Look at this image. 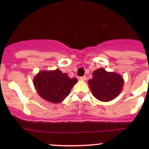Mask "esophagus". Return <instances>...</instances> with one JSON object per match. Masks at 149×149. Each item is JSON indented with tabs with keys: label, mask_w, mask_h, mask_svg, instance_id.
Here are the masks:
<instances>
[{
	"label": "esophagus",
	"mask_w": 149,
	"mask_h": 149,
	"mask_svg": "<svg viewBox=\"0 0 149 149\" xmlns=\"http://www.w3.org/2000/svg\"><path fill=\"white\" fill-rule=\"evenodd\" d=\"M79 79L81 81H86V76H81L80 78H79Z\"/></svg>",
	"instance_id": "1"
}]
</instances>
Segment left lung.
Segmentation results:
<instances>
[{
  "instance_id": "1",
  "label": "left lung",
  "mask_w": 149,
  "mask_h": 149,
  "mask_svg": "<svg viewBox=\"0 0 149 149\" xmlns=\"http://www.w3.org/2000/svg\"><path fill=\"white\" fill-rule=\"evenodd\" d=\"M123 81L120 75L107 72L99 68L93 72V78L88 80L92 94L102 102H109L118 97L123 88Z\"/></svg>"
}]
</instances>
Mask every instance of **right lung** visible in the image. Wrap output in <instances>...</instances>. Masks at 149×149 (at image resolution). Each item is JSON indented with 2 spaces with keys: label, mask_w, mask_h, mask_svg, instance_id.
I'll return each instance as SVG.
<instances>
[{
  "label": "right lung",
  "mask_w": 149,
  "mask_h": 149,
  "mask_svg": "<svg viewBox=\"0 0 149 149\" xmlns=\"http://www.w3.org/2000/svg\"><path fill=\"white\" fill-rule=\"evenodd\" d=\"M76 82V78L70 79L59 69L40 71L34 79L37 93L42 98L52 103H60L65 100Z\"/></svg>",
  "instance_id": "add662e5"
}]
</instances>
